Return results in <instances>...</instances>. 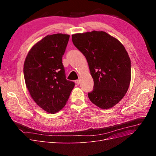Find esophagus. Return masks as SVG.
<instances>
[{
	"mask_svg": "<svg viewBox=\"0 0 156 156\" xmlns=\"http://www.w3.org/2000/svg\"><path fill=\"white\" fill-rule=\"evenodd\" d=\"M75 83H76L77 85H79V84H80V80H76V81H75Z\"/></svg>",
	"mask_w": 156,
	"mask_h": 156,
	"instance_id": "obj_1",
	"label": "esophagus"
}]
</instances>
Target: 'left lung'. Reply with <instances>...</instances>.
<instances>
[{
    "instance_id": "left-lung-1",
    "label": "left lung",
    "mask_w": 156,
    "mask_h": 156,
    "mask_svg": "<svg viewBox=\"0 0 156 156\" xmlns=\"http://www.w3.org/2000/svg\"><path fill=\"white\" fill-rule=\"evenodd\" d=\"M73 44L86 57L94 89L90 101L103 109L117 104L127 92L131 81V61L119 41L103 31L72 35Z\"/></svg>"
}]
</instances>
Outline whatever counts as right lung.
I'll return each mask as SVG.
<instances>
[{"mask_svg":"<svg viewBox=\"0 0 156 156\" xmlns=\"http://www.w3.org/2000/svg\"><path fill=\"white\" fill-rule=\"evenodd\" d=\"M69 35H48L28 52L24 63V77L29 93L45 111L54 114L61 110L75 87L66 78L62 63Z\"/></svg>","mask_w":156,"mask_h":156,"instance_id":"1","label":"right lung"}]
</instances>
